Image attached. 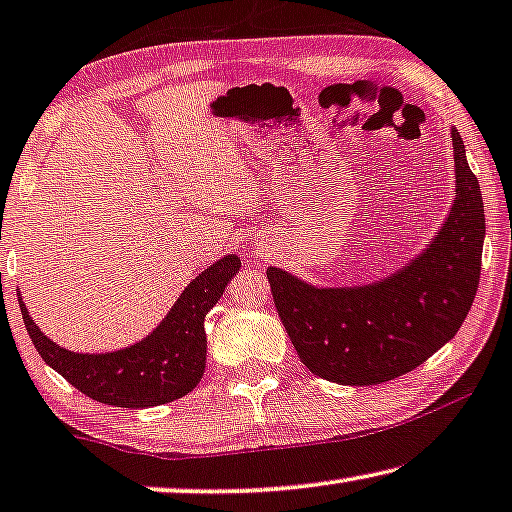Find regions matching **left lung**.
<instances>
[{"label": "left lung", "instance_id": "8db88e82", "mask_svg": "<svg viewBox=\"0 0 512 512\" xmlns=\"http://www.w3.org/2000/svg\"><path fill=\"white\" fill-rule=\"evenodd\" d=\"M455 199L430 245L366 286H311L270 267L274 306L302 364L336 384L368 387L421 366L451 341L474 302L485 240L483 196L451 128Z\"/></svg>", "mask_w": 512, "mask_h": 512}]
</instances>
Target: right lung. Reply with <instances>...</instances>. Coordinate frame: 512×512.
<instances>
[{
    "instance_id": "1",
    "label": "right lung",
    "mask_w": 512,
    "mask_h": 512,
    "mask_svg": "<svg viewBox=\"0 0 512 512\" xmlns=\"http://www.w3.org/2000/svg\"><path fill=\"white\" fill-rule=\"evenodd\" d=\"M238 270L240 258L235 254L219 258L190 281L167 318L151 334L135 345L105 355H84L61 348L29 318L20 297L22 320L45 364L64 375L84 396L105 405L144 410L183 398L201 382L208 343L203 320Z\"/></svg>"
}]
</instances>
